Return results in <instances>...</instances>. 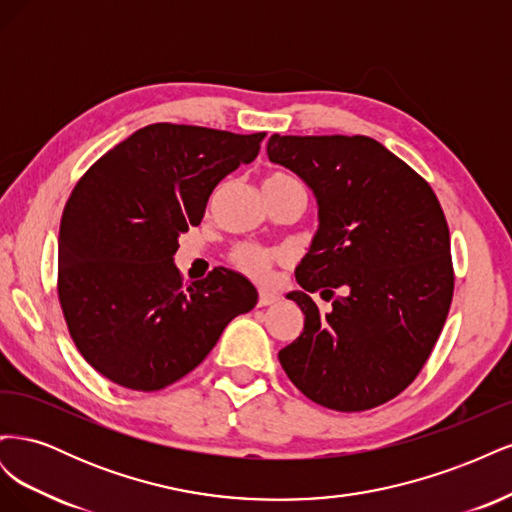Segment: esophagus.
<instances>
[{
  "label": "esophagus",
  "mask_w": 512,
  "mask_h": 512,
  "mask_svg": "<svg viewBox=\"0 0 512 512\" xmlns=\"http://www.w3.org/2000/svg\"><path fill=\"white\" fill-rule=\"evenodd\" d=\"M275 301H277V297H275V294H271V292H260L258 294V307H269Z\"/></svg>",
  "instance_id": "obj_1"
}]
</instances>
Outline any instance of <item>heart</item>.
<instances>
[{
    "instance_id": "heart-1",
    "label": "heart",
    "mask_w": 512,
    "mask_h": 512,
    "mask_svg": "<svg viewBox=\"0 0 512 512\" xmlns=\"http://www.w3.org/2000/svg\"><path fill=\"white\" fill-rule=\"evenodd\" d=\"M286 181H294L292 177L284 175V173H269L262 181V185H269V183H286ZM280 258L275 252L265 250V247H258L252 243H243L239 247H235V252L230 254L232 265H235L241 273L250 275L252 280L262 282L267 280L271 267L275 265V260Z\"/></svg>"
}]
</instances>
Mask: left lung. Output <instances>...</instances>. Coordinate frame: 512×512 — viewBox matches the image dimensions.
<instances>
[{
	"label": "left lung",
	"mask_w": 512,
	"mask_h": 512,
	"mask_svg": "<svg viewBox=\"0 0 512 512\" xmlns=\"http://www.w3.org/2000/svg\"><path fill=\"white\" fill-rule=\"evenodd\" d=\"M267 153L314 192L320 222L294 271L303 290L286 294L305 314L303 333L280 363L324 408L386 404L423 369L451 309V235L438 198L369 136L273 134ZM312 291L332 301L327 315Z\"/></svg>",
	"instance_id": "obj_1"
}]
</instances>
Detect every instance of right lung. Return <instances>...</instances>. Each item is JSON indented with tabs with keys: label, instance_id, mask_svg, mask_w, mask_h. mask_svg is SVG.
I'll use <instances>...</instances> for the list:
<instances>
[{
	"label": "right lung",
	"instance_id": "right-lung-1",
	"mask_svg": "<svg viewBox=\"0 0 512 512\" xmlns=\"http://www.w3.org/2000/svg\"><path fill=\"white\" fill-rule=\"evenodd\" d=\"M262 138L151 123L74 185L59 226L57 292L74 344L98 374L160 391L256 305V288L224 267L185 288L173 256L215 185L254 162Z\"/></svg>",
	"mask_w": 512,
	"mask_h": 512
}]
</instances>
